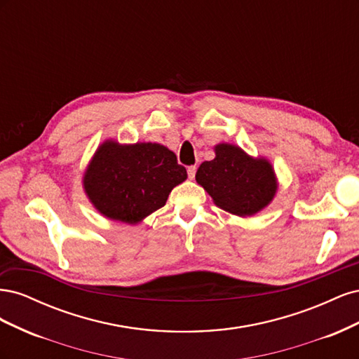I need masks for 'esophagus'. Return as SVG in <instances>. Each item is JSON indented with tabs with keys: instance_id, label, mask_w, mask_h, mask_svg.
<instances>
[{
	"instance_id": "1",
	"label": "esophagus",
	"mask_w": 359,
	"mask_h": 359,
	"mask_svg": "<svg viewBox=\"0 0 359 359\" xmlns=\"http://www.w3.org/2000/svg\"><path fill=\"white\" fill-rule=\"evenodd\" d=\"M196 169H198L196 166H189V168H187V175H189L190 180H193L194 175H196Z\"/></svg>"
}]
</instances>
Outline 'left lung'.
<instances>
[{
    "instance_id": "8db88e82",
    "label": "left lung",
    "mask_w": 359,
    "mask_h": 359,
    "mask_svg": "<svg viewBox=\"0 0 359 359\" xmlns=\"http://www.w3.org/2000/svg\"><path fill=\"white\" fill-rule=\"evenodd\" d=\"M214 151L215 158L202 163L196 181L217 206L247 217L271 203L277 193V178L266 158H255L231 144L215 145Z\"/></svg>"
}]
</instances>
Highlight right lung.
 Here are the masks:
<instances>
[{
	"label": "right lung",
	"instance_id": "add662e5",
	"mask_svg": "<svg viewBox=\"0 0 359 359\" xmlns=\"http://www.w3.org/2000/svg\"><path fill=\"white\" fill-rule=\"evenodd\" d=\"M187 170L160 144L121 145L104 140L83 173V189L94 208L111 220L136 224L165 206Z\"/></svg>",
	"mask_w": 359,
	"mask_h": 359
}]
</instances>
